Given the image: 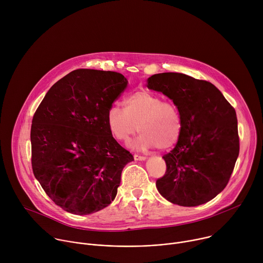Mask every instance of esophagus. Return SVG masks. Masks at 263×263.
I'll use <instances>...</instances> for the list:
<instances>
[{
    "mask_svg": "<svg viewBox=\"0 0 263 263\" xmlns=\"http://www.w3.org/2000/svg\"><path fill=\"white\" fill-rule=\"evenodd\" d=\"M146 159V157L144 156H140V155H134V160H137V161H144Z\"/></svg>",
    "mask_w": 263,
    "mask_h": 263,
    "instance_id": "esophagus-1",
    "label": "esophagus"
}]
</instances>
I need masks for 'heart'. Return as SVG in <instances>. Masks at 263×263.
<instances>
[{
	"instance_id": "1",
	"label": "heart",
	"mask_w": 263,
	"mask_h": 263,
	"mask_svg": "<svg viewBox=\"0 0 263 263\" xmlns=\"http://www.w3.org/2000/svg\"><path fill=\"white\" fill-rule=\"evenodd\" d=\"M124 109L119 105L109 107L106 123L110 134L121 142H128L137 132L140 134L131 142L136 151H148L173 146L181 133V118L177 107L145 89L128 95Z\"/></svg>"
}]
</instances>
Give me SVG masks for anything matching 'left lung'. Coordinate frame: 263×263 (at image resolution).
Instances as JSON below:
<instances>
[{
  "label": "left lung",
  "instance_id": "obj_1",
  "mask_svg": "<svg viewBox=\"0 0 263 263\" xmlns=\"http://www.w3.org/2000/svg\"><path fill=\"white\" fill-rule=\"evenodd\" d=\"M147 88L173 101L182 124L176 146L163 156L159 194L184 207L209 202L226 187L239 154L234 108L212 83L184 73L153 74Z\"/></svg>",
  "mask_w": 263,
  "mask_h": 263
}]
</instances>
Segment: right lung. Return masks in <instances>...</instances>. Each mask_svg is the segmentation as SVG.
<instances>
[{
  "mask_svg": "<svg viewBox=\"0 0 263 263\" xmlns=\"http://www.w3.org/2000/svg\"><path fill=\"white\" fill-rule=\"evenodd\" d=\"M120 72L81 68L57 81L31 127L32 168L50 199L86 215L116 199L121 175L134 160L108 130L106 115L126 89Z\"/></svg>",
  "mask_w": 263,
  "mask_h": 263,
  "instance_id": "add662e5",
  "label": "right lung"
}]
</instances>
